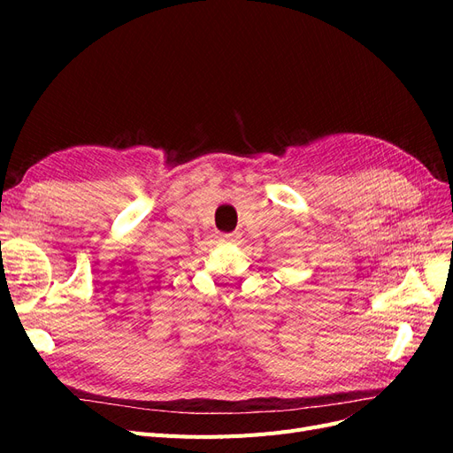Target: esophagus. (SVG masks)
Returning a JSON list of instances; mask_svg holds the SVG:
<instances>
[{"label":"esophagus","mask_w":453,"mask_h":453,"mask_svg":"<svg viewBox=\"0 0 453 453\" xmlns=\"http://www.w3.org/2000/svg\"><path fill=\"white\" fill-rule=\"evenodd\" d=\"M221 240L226 242V243H236L240 240V234H238V232H232V234H223Z\"/></svg>","instance_id":"esophagus-1"}]
</instances>
